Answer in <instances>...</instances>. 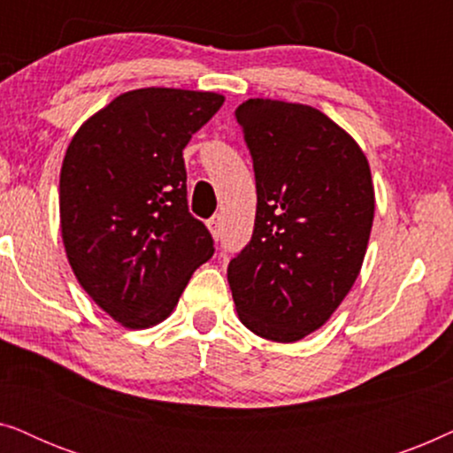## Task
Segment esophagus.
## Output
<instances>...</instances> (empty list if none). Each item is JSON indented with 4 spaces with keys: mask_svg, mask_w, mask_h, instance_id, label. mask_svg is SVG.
<instances>
[{
    "mask_svg": "<svg viewBox=\"0 0 453 453\" xmlns=\"http://www.w3.org/2000/svg\"><path fill=\"white\" fill-rule=\"evenodd\" d=\"M208 228H210V233H212L214 239H220V234H222V216L220 214H214L212 219L208 220Z\"/></svg>",
    "mask_w": 453,
    "mask_h": 453,
    "instance_id": "esophagus-1",
    "label": "esophagus"
}]
</instances>
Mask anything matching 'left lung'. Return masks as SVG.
Instances as JSON below:
<instances>
[{"mask_svg":"<svg viewBox=\"0 0 453 453\" xmlns=\"http://www.w3.org/2000/svg\"><path fill=\"white\" fill-rule=\"evenodd\" d=\"M234 117L257 208L228 287L247 330L296 342L332 318L361 272L375 214L371 169L355 138L309 104L250 98Z\"/></svg>","mask_w":453,"mask_h":453,"instance_id":"left-lung-1","label":"left lung"}]
</instances>
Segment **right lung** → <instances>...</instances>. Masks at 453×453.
<instances>
[{
	"label": "right lung",
	"mask_w": 453,
	"mask_h": 453,
	"mask_svg": "<svg viewBox=\"0 0 453 453\" xmlns=\"http://www.w3.org/2000/svg\"><path fill=\"white\" fill-rule=\"evenodd\" d=\"M222 103L219 92L129 90L88 117L67 146L59 177L67 262L123 327L169 318L212 257V234L188 208L183 148Z\"/></svg>",
	"instance_id": "right-lung-1"
}]
</instances>
